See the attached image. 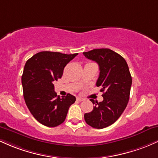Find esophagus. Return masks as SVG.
Here are the masks:
<instances>
[{"label": "esophagus", "instance_id": "obj_1", "mask_svg": "<svg viewBox=\"0 0 158 158\" xmlns=\"http://www.w3.org/2000/svg\"><path fill=\"white\" fill-rule=\"evenodd\" d=\"M77 100L78 101V102H83V101H84V98H81V97H77Z\"/></svg>", "mask_w": 158, "mask_h": 158}]
</instances>
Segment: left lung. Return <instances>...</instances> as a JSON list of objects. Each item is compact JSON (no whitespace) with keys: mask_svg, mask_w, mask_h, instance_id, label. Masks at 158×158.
I'll return each mask as SVG.
<instances>
[{"mask_svg":"<svg viewBox=\"0 0 158 158\" xmlns=\"http://www.w3.org/2000/svg\"><path fill=\"white\" fill-rule=\"evenodd\" d=\"M89 60L99 65L97 86H101L104 100L95 104L93 111L85 113L86 124L94 128L102 129L114 123L127 107L132 78L126 61L121 55L109 48L93 49L83 53Z\"/></svg>","mask_w":158,"mask_h":158,"instance_id":"obj_1","label":"left lung"}]
</instances>
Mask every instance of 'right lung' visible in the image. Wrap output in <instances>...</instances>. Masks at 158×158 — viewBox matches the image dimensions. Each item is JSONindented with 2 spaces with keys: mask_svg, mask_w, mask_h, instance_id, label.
<instances>
[{
  "mask_svg": "<svg viewBox=\"0 0 158 158\" xmlns=\"http://www.w3.org/2000/svg\"><path fill=\"white\" fill-rule=\"evenodd\" d=\"M78 54L42 51L26 62L22 77L24 98L30 112L47 127H56L66 118L76 98L71 94L60 98L53 83L61 78L63 69Z\"/></svg>",
  "mask_w": 158,
  "mask_h": 158,
  "instance_id": "add662e5",
  "label": "right lung"
}]
</instances>
